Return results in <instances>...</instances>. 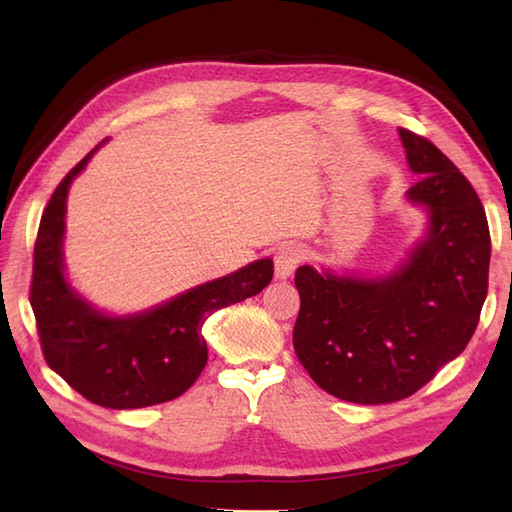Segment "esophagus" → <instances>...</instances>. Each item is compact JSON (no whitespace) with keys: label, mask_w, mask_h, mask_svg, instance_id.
Here are the masks:
<instances>
[{"label":"esophagus","mask_w":512,"mask_h":512,"mask_svg":"<svg viewBox=\"0 0 512 512\" xmlns=\"http://www.w3.org/2000/svg\"><path fill=\"white\" fill-rule=\"evenodd\" d=\"M301 262V248L295 244H286L277 250L275 255V275L277 279H288L295 273Z\"/></svg>","instance_id":"obj_1"}]
</instances>
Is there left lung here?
<instances>
[{
  "label": "left lung",
  "mask_w": 512,
  "mask_h": 512,
  "mask_svg": "<svg viewBox=\"0 0 512 512\" xmlns=\"http://www.w3.org/2000/svg\"><path fill=\"white\" fill-rule=\"evenodd\" d=\"M418 182L405 193L427 228L385 275L299 266L297 358L328 394L385 405L409 398L458 358L480 321L491 235L471 182L427 138L398 129Z\"/></svg>",
  "instance_id": "8db88e82"
}]
</instances>
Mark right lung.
I'll return each mask as SVG.
<instances>
[{
    "label": "right lung",
    "mask_w": 512,
    "mask_h": 512,
    "mask_svg": "<svg viewBox=\"0 0 512 512\" xmlns=\"http://www.w3.org/2000/svg\"><path fill=\"white\" fill-rule=\"evenodd\" d=\"M99 147L61 180L43 211L30 306L46 363L72 389L107 409L151 407L182 396L198 380L209 358L202 336L206 317L259 295L273 279V259H257L140 312L96 308L65 275L63 239L70 184Z\"/></svg>",
    "instance_id": "1"
}]
</instances>
